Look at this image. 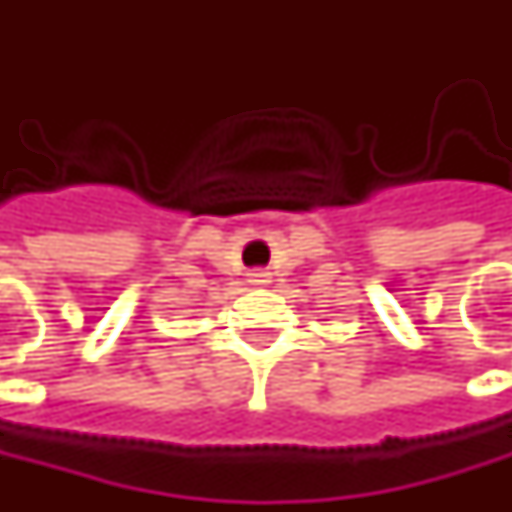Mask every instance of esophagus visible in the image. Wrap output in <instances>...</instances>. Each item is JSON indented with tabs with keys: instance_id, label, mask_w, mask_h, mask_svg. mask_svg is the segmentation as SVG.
<instances>
[{
	"instance_id": "1",
	"label": "esophagus",
	"mask_w": 512,
	"mask_h": 512,
	"mask_svg": "<svg viewBox=\"0 0 512 512\" xmlns=\"http://www.w3.org/2000/svg\"><path fill=\"white\" fill-rule=\"evenodd\" d=\"M247 276H250V285H267V279H270L267 270H250Z\"/></svg>"
}]
</instances>
